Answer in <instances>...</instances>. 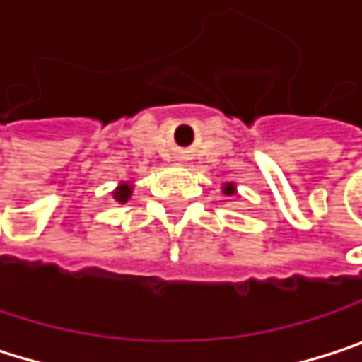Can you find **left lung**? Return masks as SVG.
<instances>
[{
	"label": "left lung",
	"instance_id": "left-lung-1",
	"mask_svg": "<svg viewBox=\"0 0 362 362\" xmlns=\"http://www.w3.org/2000/svg\"><path fill=\"white\" fill-rule=\"evenodd\" d=\"M223 193H225V195H235V185H233V182H229V185H225V189H223Z\"/></svg>",
	"mask_w": 362,
	"mask_h": 362
}]
</instances>
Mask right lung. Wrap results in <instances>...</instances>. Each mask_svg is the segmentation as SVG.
Here are the masks:
<instances>
[{
	"label": "right lung",
	"instance_id": "1",
	"mask_svg": "<svg viewBox=\"0 0 362 362\" xmlns=\"http://www.w3.org/2000/svg\"><path fill=\"white\" fill-rule=\"evenodd\" d=\"M112 195H114V199H116L118 204H124V202L131 197V185H127V182H124V185H120Z\"/></svg>",
	"mask_w": 362,
	"mask_h": 362
}]
</instances>
